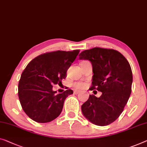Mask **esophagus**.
Here are the masks:
<instances>
[{"label": "esophagus", "instance_id": "34e87169", "mask_svg": "<svg viewBox=\"0 0 147 147\" xmlns=\"http://www.w3.org/2000/svg\"><path fill=\"white\" fill-rule=\"evenodd\" d=\"M79 93H80L79 91H77V90H74V94H79Z\"/></svg>", "mask_w": 147, "mask_h": 147}]
</instances>
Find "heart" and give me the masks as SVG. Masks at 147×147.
Here are the masks:
<instances>
[{
  "instance_id": "b5f03b06",
  "label": "heart",
  "mask_w": 147,
  "mask_h": 147,
  "mask_svg": "<svg viewBox=\"0 0 147 147\" xmlns=\"http://www.w3.org/2000/svg\"><path fill=\"white\" fill-rule=\"evenodd\" d=\"M85 83L82 82H74L73 84V86L75 89H82L85 86Z\"/></svg>"
}]
</instances>
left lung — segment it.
Wrapping results in <instances>:
<instances>
[{
    "label": "left lung",
    "mask_w": 147,
    "mask_h": 147,
    "mask_svg": "<svg viewBox=\"0 0 147 147\" xmlns=\"http://www.w3.org/2000/svg\"><path fill=\"white\" fill-rule=\"evenodd\" d=\"M79 59L92 65V85L90 90L102 92L100 97L90 95L81 106L83 115L93 124L106 126L121 115L131 93L133 74L129 63L119 51L94 47L79 54Z\"/></svg>",
    "instance_id": "obj_1"
}]
</instances>
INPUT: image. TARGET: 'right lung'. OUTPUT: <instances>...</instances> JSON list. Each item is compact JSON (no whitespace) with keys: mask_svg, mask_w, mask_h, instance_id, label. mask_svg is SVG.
I'll return each instance as SVG.
<instances>
[{"mask_svg":"<svg viewBox=\"0 0 147 147\" xmlns=\"http://www.w3.org/2000/svg\"><path fill=\"white\" fill-rule=\"evenodd\" d=\"M79 51L45 53L32 60L24 70L18 83V97L23 110L32 120L47 123L60 115L65 99L73 91L69 89L57 94L53 85L62 84Z\"/></svg>","mask_w":147,"mask_h":147,"instance_id":"right-lung-1","label":"right lung"}]
</instances>
